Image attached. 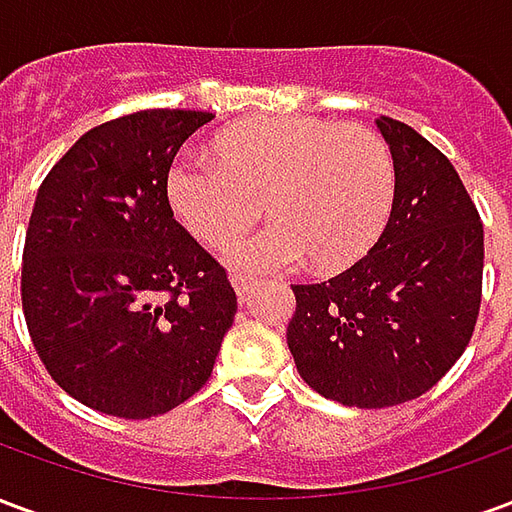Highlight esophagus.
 Segmentation results:
<instances>
[{"mask_svg":"<svg viewBox=\"0 0 512 512\" xmlns=\"http://www.w3.org/2000/svg\"><path fill=\"white\" fill-rule=\"evenodd\" d=\"M233 288H235V293H238V301H241V304H246V301L252 299V293H255V282L246 277H233Z\"/></svg>","mask_w":512,"mask_h":512,"instance_id":"1","label":"esophagus"}]
</instances>
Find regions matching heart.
<instances>
[{"label":"heart","mask_w":512,"mask_h":512,"mask_svg":"<svg viewBox=\"0 0 512 512\" xmlns=\"http://www.w3.org/2000/svg\"><path fill=\"white\" fill-rule=\"evenodd\" d=\"M216 158L180 156L167 200L211 246L244 233L266 208L277 219L227 246L238 274H277L307 257L326 271L356 263L384 233L395 202V158L378 131L290 115L246 120L213 142Z\"/></svg>","instance_id":"obj_1"}]
</instances>
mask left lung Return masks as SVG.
Segmentation results:
<instances>
[{
    "mask_svg": "<svg viewBox=\"0 0 512 512\" xmlns=\"http://www.w3.org/2000/svg\"><path fill=\"white\" fill-rule=\"evenodd\" d=\"M395 158L384 233L337 277L293 285L288 348L329 400L386 408L425 395L472 340L483 222L450 158L400 120H376Z\"/></svg>",
    "mask_w": 512,
    "mask_h": 512,
    "instance_id": "1",
    "label": "left lung"
}]
</instances>
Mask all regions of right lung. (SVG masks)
Wrapping results in <instances>:
<instances>
[{
	"instance_id": "obj_1",
	"label": "right lung",
	"mask_w": 512,
	"mask_h": 512,
	"mask_svg": "<svg viewBox=\"0 0 512 512\" xmlns=\"http://www.w3.org/2000/svg\"><path fill=\"white\" fill-rule=\"evenodd\" d=\"M211 112L145 109L90 128L38 189L21 304L49 376L112 417L167 414L200 392L235 290L167 200L180 145Z\"/></svg>"
}]
</instances>
